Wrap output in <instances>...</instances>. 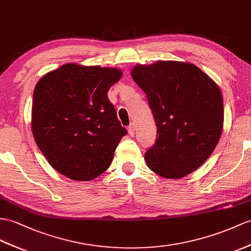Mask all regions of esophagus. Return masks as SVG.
Wrapping results in <instances>:
<instances>
[{"label":"esophagus","mask_w":251,"mask_h":251,"mask_svg":"<svg viewBox=\"0 0 251 251\" xmlns=\"http://www.w3.org/2000/svg\"><path fill=\"white\" fill-rule=\"evenodd\" d=\"M127 132H129V134L131 136H133L134 134H135V126H134L133 125L129 126V127H127Z\"/></svg>","instance_id":"1"}]
</instances>
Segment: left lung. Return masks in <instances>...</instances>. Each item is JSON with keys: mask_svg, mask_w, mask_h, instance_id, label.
<instances>
[{"mask_svg": "<svg viewBox=\"0 0 251 251\" xmlns=\"http://www.w3.org/2000/svg\"><path fill=\"white\" fill-rule=\"evenodd\" d=\"M132 77L147 95L156 125L157 138L145 153L148 167L168 179L195 172L222 135L221 89L197 66L172 60L138 65Z\"/></svg>", "mask_w": 251, "mask_h": 251, "instance_id": "1", "label": "left lung"}]
</instances>
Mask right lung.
I'll return each mask as SVG.
<instances>
[{"mask_svg": "<svg viewBox=\"0 0 251 251\" xmlns=\"http://www.w3.org/2000/svg\"><path fill=\"white\" fill-rule=\"evenodd\" d=\"M121 75L116 68L67 64L36 85L35 142L49 164L69 179L89 181L104 173L127 134L107 97Z\"/></svg>", "mask_w": 251, "mask_h": 251, "instance_id": "right-lung-1", "label": "right lung"}]
</instances>
